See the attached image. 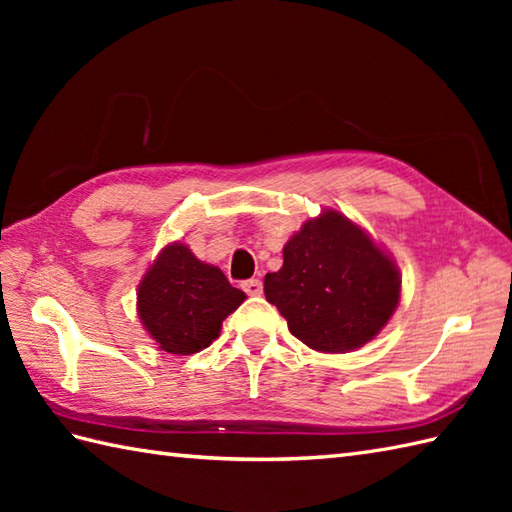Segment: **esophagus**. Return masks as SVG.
Masks as SVG:
<instances>
[{
    "mask_svg": "<svg viewBox=\"0 0 512 512\" xmlns=\"http://www.w3.org/2000/svg\"><path fill=\"white\" fill-rule=\"evenodd\" d=\"M242 290L246 292L248 297H259V295H262L264 286H262V281H259V279H246L242 284Z\"/></svg>",
    "mask_w": 512,
    "mask_h": 512,
    "instance_id": "34e87169",
    "label": "esophagus"
}]
</instances>
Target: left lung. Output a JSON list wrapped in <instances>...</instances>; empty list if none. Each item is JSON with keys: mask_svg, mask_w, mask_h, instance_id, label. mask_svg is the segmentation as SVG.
I'll use <instances>...</instances> for the list:
<instances>
[{"mask_svg": "<svg viewBox=\"0 0 512 512\" xmlns=\"http://www.w3.org/2000/svg\"><path fill=\"white\" fill-rule=\"evenodd\" d=\"M288 330L317 352L372 341L400 299V273L361 226L339 211L308 220L284 246V266L264 279Z\"/></svg>", "mask_w": 512, "mask_h": 512, "instance_id": "obj_1", "label": "left lung"}]
</instances>
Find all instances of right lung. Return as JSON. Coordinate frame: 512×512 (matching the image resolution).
Returning a JSON list of instances; mask_svg holds the SVG:
<instances>
[{
	"label": "right lung",
	"mask_w": 512,
	"mask_h": 512,
	"mask_svg": "<svg viewBox=\"0 0 512 512\" xmlns=\"http://www.w3.org/2000/svg\"><path fill=\"white\" fill-rule=\"evenodd\" d=\"M246 299L220 268L189 246L169 244L138 286V317L160 350L189 356L220 336L222 321Z\"/></svg>",
	"instance_id": "add662e5"
}]
</instances>
